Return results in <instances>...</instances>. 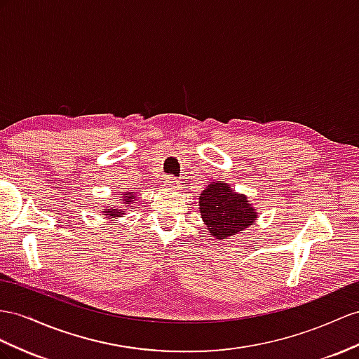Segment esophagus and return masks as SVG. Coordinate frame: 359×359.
Wrapping results in <instances>:
<instances>
[{
	"label": "esophagus",
	"instance_id": "obj_1",
	"mask_svg": "<svg viewBox=\"0 0 359 359\" xmlns=\"http://www.w3.org/2000/svg\"><path fill=\"white\" fill-rule=\"evenodd\" d=\"M163 182H165V185H167V187L171 188V189L180 188V180H177L174 176H167V177H165Z\"/></svg>",
	"mask_w": 359,
	"mask_h": 359
}]
</instances>
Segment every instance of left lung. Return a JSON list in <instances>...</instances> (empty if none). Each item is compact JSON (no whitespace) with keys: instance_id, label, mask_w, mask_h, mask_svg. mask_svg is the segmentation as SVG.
<instances>
[{"instance_id":"8db88e82","label":"left lung","mask_w":359,"mask_h":359,"mask_svg":"<svg viewBox=\"0 0 359 359\" xmlns=\"http://www.w3.org/2000/svg\"><path fill=\"white\" fill-rule=\"evenodd\" d=\"M200 215L206 229L217 240H227L241 233L258 218L244 194H238L229 183L212 182L200 194Z\"/></svg>"}]
</instances>
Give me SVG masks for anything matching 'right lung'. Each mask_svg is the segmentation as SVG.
<instances>
[{"label":"right lung","instance_id":"right-lung-1","mask_svg":"<svg viewBox=\"0 0 359 359\" xmlns=\"http://www.w3.org/2000/svg\"><path fill=\"white\" fill-rule=\"evenodd\" d=\"M135 198H136V196H133V192H124V194H121V203L124 205V208H132L130 205L133 203L135 201ZM101 212H103V215H106V218H110V219H114V218H116V217H123V214L126 212V210H123V209H114V208H104V209H101Z\"/></svg>","mask_w":359,"mask_h":359}]
</instances>
